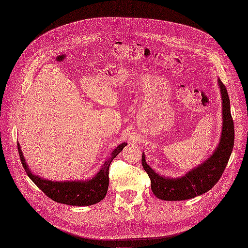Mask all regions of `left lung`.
<instances>
[{"label":"left lung","instance_id":"obj_1","mask_svg":"<svg viewBox=\"0 0 248 248\" xmlns=\"http://www.w3.org/2000/svg\"><path fill=\"white\" fill-rule=\"evenodd\" d=\"M217 85L222 96L223 124L219 142L215 151L199 166L177 178L163 177L151 169L142 155V166L151 181L153 194L159 199L179 201L194 198L209 191L221 178L234 147V123L230 110V99L221 79Z\"/></svg>","mask_w":248,"mask_h":248}]
</instances>
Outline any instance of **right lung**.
Returning <instances> with one entry per match:
<instances>
[{"label":"right lung","mask_w":248,"mask_h":248,"mask_svg":"<svg viewBox=\"0 0 248 248\" xmlns=\"http://www.w3.org/2000/svg\"><path fill=\"white\" fill-rule=\"evenodd\" d=\"M125 145L126 143L118 145L92 179L85 181L75 180L64 182L51 181L34 175L27 167L19 143H17V147L20 155L21 163L27 176L49 198L56 201V202L67 205L88 206L100 202L106 196L109 184V166L117 156V154L125 147Z\"/></svg>","instance_id":"right-lung-1"}]
</instances>
